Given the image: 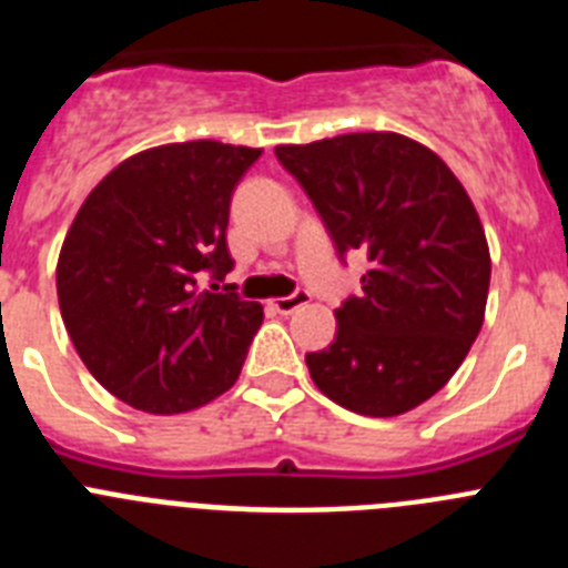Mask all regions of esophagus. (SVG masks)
Masks as SVG:
<instances>
[{"instance_id":"1","label":"esophagus","mask_w":568,"mask_h":568,"mask_svg":"<svg viewBox=\"0 0 568 568\" xmlns=\"http://www.w3.org/2000/svg\"><path fill=\"white\" fill-rule=\"evenodd\" d=\"M307 301H310L307 290H295L293 295H281V298L270 301V307L278 310L281 315H290V313H295V310H298V307H304Z\"/></svg>"}]
</instances>
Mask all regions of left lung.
<instances>
[{"instance_id":"8db88e82","label":"left lung","mask_w":568,"mask_h":568,"mask_svg":"<svg viewBox=\"0 0 568 568\" xmlns=\"http://www.w3.org/2000/svg\"><path fill=\"white\" fill-rule=\"evenodd\" d=\"M344 258L364 250L361 295L335 310V341L307 353L329 400L369 418L404 415L464 364L484 324L489 247L478 210L440 155L400 133L278 144Z\"/></svg>"}]
</instances>
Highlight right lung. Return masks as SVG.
<instances>
[{
    "instance_id": "obj_1",
    "label": "right lung",
    "mask_w": 568,
    "mask_h": 568,
    "mask_svg": "<svg viewBox=\"0 0 568 568\" xmlns=\"http://www.w3.org/2000/svg\"><path fill=\"white\" fill-rule=\"evenodd\" d=\"M258 155L210 139L142 150L90 190L64 235V327L90 375L133 409L190 413L239 378L264 310L215 281L233 270L230 199Z\"/></svg>"
}]
</instances>
